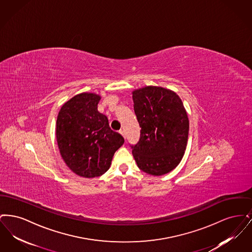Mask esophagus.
<instances>
[{
    "label": "esophagus",
    "instance_id": "obj_1",
    "mask_svg": "<svg viewBox=\"0 0 252 252\" xmlns=\"http://www.w3.org/2000/svg\"><path fill=\"white\" fill-rule=\"evenodd\" d=\"M120 134L126 139V132L124 131V130H120Z\"/></svg>",
    "mask_w": 252,
    "mask_h": 252
}]
</instances>
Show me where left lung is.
<instances>
[{
	"label": "left lung",
	"instance_id": "8db88e82",
	"mask_svg": "<svg viewBox=\"0 0 252 252\" xmlns=\"http://www.w3.org/2000/svg\"><path fill=\"white\" fill-rule=\"evenodd\" d=\"M134 111L141 129L131 145L138 167L152 176L165 175L179 165L189 135V119L175 92L146 86L132 92Z\"/></svg>",
	"mask_w": 252,
	"mask_h": 252
}]
</instances>
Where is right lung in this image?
<instances>
[{"instance_id":"add662e5","label":"right lung","mask_w":252,"mask_h":252,"mask_svg":"<svg viewBox=\"0 0 252 252\" xmlns=\"http://www.w3.org/2000/svg\"><path fill=\"white\" fill-rule=\"evenodd\" d=\"M100 99L93 93L73 96L61 107L57 119L60 155L74 174L88 179L105 174L125 142L110 129L107 116L97 110Z\"/></svg>"}]
</instances>
